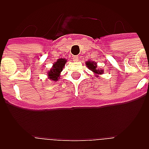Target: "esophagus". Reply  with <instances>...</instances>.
Segmentation results:
<instances>
[{"label": "esophagus", "mask_w": 149, "mask_h": 149, "mask_svg": "<svg viewBox=\"0 0 149 149\" xmlns=\"http://www.w3.org/2000/svg\"><path fill=\"white\" fill-rule=\"evenodd\" d=\"M73 60L74 61H77V60H79V58H78V56H73Z\"/></svg>", "instance_id": "obj_1"}]
</instances>
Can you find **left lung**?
Returning a JSON list of instances; mask_svg holds the SVG:
<instances>
[{"label":"left lung","mask_w":149,"mask_h":149,"mask_svg":"<svg viewBox=\"0 0 149 149\" xmlns=\"http://www.w3.org/2000/svg\"><path fill=\"white\" fill-rule=\"evenodd\" d=\"M86 65H87V67L89 68V70H91L92 72H93L95 74V77H98V74H101L103 73V69H98V68H97V64H96V63H95L94 61L86 62Z\"/></svg>","instance_id":"1"}]
</instances>
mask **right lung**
Wrapping results in <instances>:
<instances>
[{"label":"right lung","instance_id":"right-lung-1","mask_svg":"<svg viewBox=\"0 0 149 149\" xmlns=\"http://www.w3.org/2000/svg\"><path fill=\"white\" fill-rule=\"evenodd\" d=\"M67 60L65 59L60 58L57 60V61L53 65V67L51 68V70L48 71V78L53 81H57L60 79V72L63 71L64 65H65Z\"/></svg>","mask_w":149,"mask_h":149}]
</instances>
